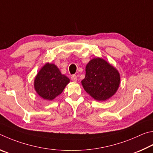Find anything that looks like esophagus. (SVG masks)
Instances as JSON below:
<instances>
[{"label":"esophagus","instance_id":"obj_1","mask_svg":"<svg viewBox=\"0 0 153 153\" xmlns=\"http://www.w3.org/2000/svg\"><path fill=\"white\" fill-rule=\"evenodd\" d=\"M71 79L72 80V81L76 82L77 81V76L76 74H72L71 76Z\"/></svg>","mask_w":153,"mask_h":153}]
</instances>
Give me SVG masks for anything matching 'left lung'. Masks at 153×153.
<instances>
[{
    "label": "left lung",
    "mask_w": 153,
    "mask_h": 153,
    "mask_svg": "<svg viewBox=\"0 0 153 153\" xmlns=\"http://www.w3.org/2000/svg\"><path fill=\"white\" fill-rule=\"evenodd\" d=\"M87 93L97 101H105L118 89V71L103 59L94 58L86 66V74L81 81Z\"/></svg>",
    "instance_id": "obj_1"
}]
</instances>
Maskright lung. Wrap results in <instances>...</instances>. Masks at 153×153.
<instances>
[{
    "label": "right lung",
    "mask_w": 153,
    "mask_h": 153,
    "mask_svg": "<svg viewBox=\"0 0 153 153\" xmlns=\"http://www.w3.org/2000/svg\"><path fill=\"white\" fill-rule=\"evenodd\" d=\"M69 82L70 79L61 74L57 66L47 63L36 76L34 87L40 97L50 101L61 94Z\"/></svg>",
    "instance_id": "add662e5"
}]
</instances>
